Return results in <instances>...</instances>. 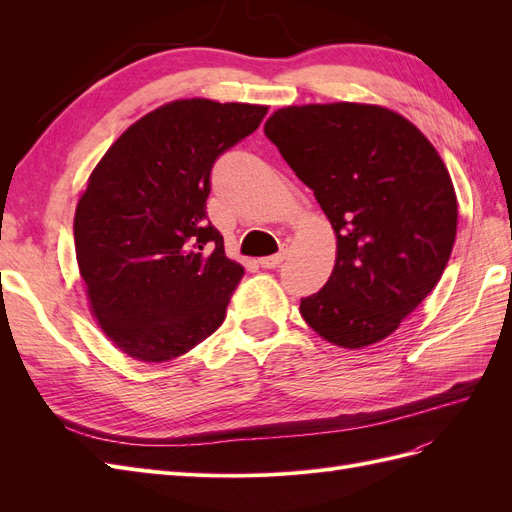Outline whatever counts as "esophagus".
Listing matches in <instances>:
<instances>
[{"instance_id":"1","label":"esophagus","mask_w":512,"mask_h":512,"mask_svg":"<svg viewBox=\"0 0 512 512\" xmlns=\"http://www.w3.org/2000/svg\"><path fill=\"white\" fill-rule=\"evenodd\" d=\"M284 258H286V250L277 252V254H273V256L260 258V260H258V265H260V267H265V269H275V267H280V265H282Z\"/></svg>"}]
</instances>
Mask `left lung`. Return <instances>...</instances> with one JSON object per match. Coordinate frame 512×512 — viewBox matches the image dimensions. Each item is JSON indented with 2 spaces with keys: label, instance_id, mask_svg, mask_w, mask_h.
Listing matches in <instances>:
<instances>
[{
  "label": "left lung",
  "instance_id": "obj_1",
  "mask_svg": "<svg viewBox=\"0 0 512 512\" xmlns=\"http://www.w3.org/2000/svg\"><path fill=\"white\" fill-rule=\"evenodd\" d=\"M265 134L337 235L329 282L301 316L342 348L389 337L436 288L457 235V196L438 151L401 115L371 104L275 111Z\"/></svg>",
  "mask_w": 512,
  "mask_h": 512
}]
</instances>
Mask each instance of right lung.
<instances>
[{
  "label": "right lung",
  "instance_id": "right-lung-1",
  "mask_svg": "<svg viewBox=\"0 0 512 512\" xmlns=\"http://www.w3.org/2000/svg\"><path fill=\"white\" fill-rule=\"evenodd\" d=\"M269 108L177 100L123 132L89 177L74 245L91 309L132 359L170 361L226 318L243 267L207 218L211 170Z\"/></svg>",
  "mask_w": 512,
  "mask_h": 512
}]
</instances>
